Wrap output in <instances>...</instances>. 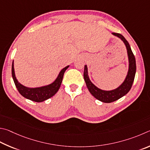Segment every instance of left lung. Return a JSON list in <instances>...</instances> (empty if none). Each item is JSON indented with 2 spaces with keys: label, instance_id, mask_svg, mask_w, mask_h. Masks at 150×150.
<instances>
[{
  "label": "left lung",
  "instance_id": "1",
  "mask_svg": "<svg viewBox=\"0 0 150 150\" xmlns=\"http://www.w3.org/2000/svg\"><path fill=\"white\" fill-rule=\"evenodd\" d=\"M112 33L114 35L117 36L118 38H119L124 42L127 49L128 60H129V68H128V74L126 77L124 82L115 90L111 91H104L97 88L90 80L88 74V68L86 65H85L84 67V72H83V78H84V80L87 88H88V90L90 91L91 95L95 97L97 99L104 102V103H111V102L117 101L119 99L121 98L122 97L125 96L130 91L131 88H132L134 80L136 70L135 57L133 54L132 50H131L128 42L121 34L117 33Z\"/></svg>",
  "mask_w": 150,
  "mask_h": 150
}]
</instances>
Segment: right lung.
<instances>
[{
  "instance_id": "1",
  "label": "right lung",
  "mask_w": 150,
  "mask_h": 150,
  "mask_svg": "<svg viewBox=\"0 0 150 150\" xmlns=\"http://www.w3.org/2000/svg\"><path fill=\"white\" fill-rule=\"evenodd\" d=\"M68 67H69V66H67V67H66L60 71L59 76H58V77L54 80V82H52L48 86H43V87L40 88H29L25 87V86H23L18 82L15 76L14 62H12V76L16 87L17 90L21 95L24 97L25 98L30 99V100L35 102H42L51 98L59 90L60 86L61 85L64 73Z\"/></svg>"
}]
</instances>
